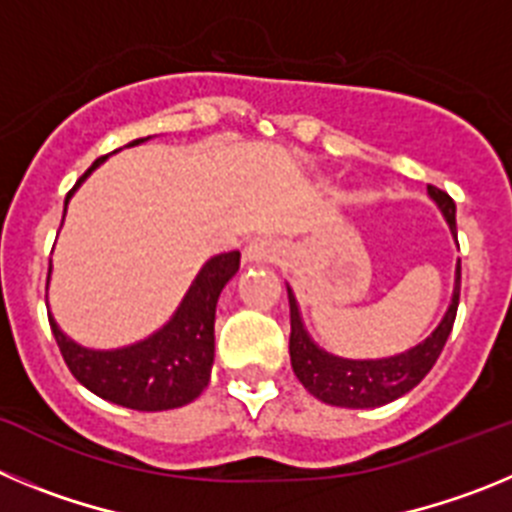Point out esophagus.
<instances>
[{
  "instance_id": "34e87169",
  "label": "esophagus",
  "mask_w": 512,
  "mask_h": 512,
  "mask_svg": "<svg viewBox=\"0 0 512 512\" xmlns=\"http://www.w3.org/2000/svg\"><path fill=\"white\" fill-rule=\"evenodd\" d=\"M279 256V246L271 238H256L248 243L246 259L248 261H274Z\"/></svg>"
}]
</instances>
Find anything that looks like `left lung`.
Returning <instances> with one entry per match:
<instances>
[{"label":"left lung","mask_w":512,"mask_h":512,"mask_svg":"<svg viewBox=\"0 0 512 512\" xmlns=\"http://www.w3.org/2000/svg\"><path fill=\"white\" fill-rule=\"evenodd\" d=\"M428 194L441 207L451 233L456 235L454 200L443 189L431 187V184H428ZM459 292L461 264L456 266L454 297H451L449 310H446V315H443V320L431 336L415 348H410V351H405V354L390 356V359L354 361L338 359V356L328 354V351H323V348H318L310 341L305 325H302L300 310H297L295 295L287 287L289 325H292V333H289L292 369H295L302 387L312 397H318V400L328 402V405H338V408H379V405H387V402L397 400V397L413 390L415 384H420V379L433 369L443 346L449 341L451 328H454L456 310H459Z\"/></svg>","instance_id":"left-lung-1"}]
</instances>
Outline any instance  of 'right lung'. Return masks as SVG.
<instances>
[{"instance_id": "add662e5", "label": "right lung", "mask_w": 512, "mask_h": 512, "mask_svg": "<svg viewBox=\"0 0 512 512\" xmlns=\"http://www.w3.org/2000/svg\"><path fill=\"white\" fill-rule=\"evenodd\" d=\"M140 140H133L130 146H138ZM104 158L107 156L97 158L84 171L74 189L66 194V205L79 184ZM63 215H66V207H63ZM238 266H241L238 251L220 253L207 261L184 295L179 310L174 312V318L164 328L156 330L146 341L115 348V351H92V348L79 346L63 336L53 315H48L63 361L89 392L122 408L148 410V413L182 408L194 397H200V392L210 382L212 359H215L217 297L233 279Z\"/></svg>"}]
</instances>
